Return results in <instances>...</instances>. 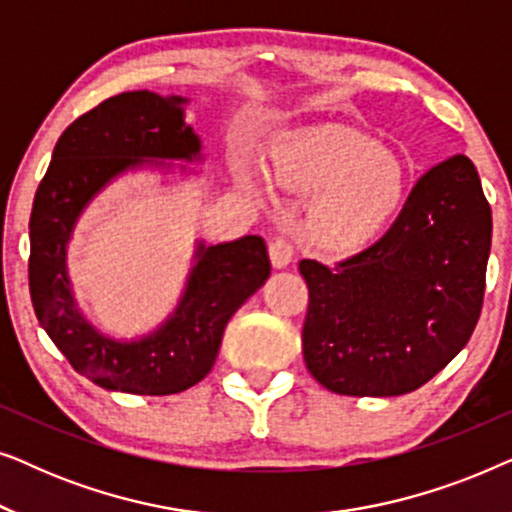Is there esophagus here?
<instances>
[{"mask_svg":"<svg viewBox=\"0 0 512 512\" xmlns=\"http://www.w3.org/2000/svg\"><path fill=\"white\" fill-rule=\"evenodd\" d=\"M293 256H296V249H293L289 237L277 235L275 240L270 242V261L275 268H286V265L293 261Z\"/></svg>","mask_w":512,"mask_h":512,"instance_id":"esophagus-1","label":"esophagus"}]
</instances>
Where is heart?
<instances>
[{"label":"heart","instance_id":"obj_1","mask_svg":"<svg viewBox=\"0 0 512 512\" xmlns=\"http://www.w3.org/2000/svg\"><path fill=\"white\" fill-rule=\"evenodd\" d=\"M272 170L282 186L314 195L310 237L326 251L368 242L403 195V167L387 151L352 132H312L279 146Z\"/></svg>","mask_w":512,"mask_h":512}]
</instances>
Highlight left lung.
I'll use <instances>...</instances> for the list:
<instances>
[{
  "instance_id": "1",
  "label": "left lung",
  "mask_w": 512,
  "mask_h": 512,
  "mask_svg": "<svg viewBox=\"0 0 512 512\" xmlns=\"http://www.w3.org/2000/svg\"><path fill=\"white\" fill-rule=\"evenodd\" d=\"M492 207L464 153L424 172L387 233L324 265L300 261L310 289L303 356L342 396H401L457 356L480 319Z\"/></svg>"
}]
</instances>
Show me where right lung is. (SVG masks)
<instances>
[{"label":"right lung","mask_w":512,"mask_h":512,"mask_svg":"<svg viewBox=\"0 0 512 512\" xmlns=\"http://www.w3.org/2000/svg\"><path fill=\"white\" fill-rule=\"evenodd\" d=\"M181 97L132 90L76 118L55 144L30 216V296L39 324L76 373L109 391L167 396L191 389L212 370L223 331L244 300L270 277L265 240L200 247L174 317L149 338L116 342L97 333L74 307L65 247L76 216L118 172L142 158H186L200 139L184 123Z\"/></svg>","instance_id":"1"}]
</instances>
